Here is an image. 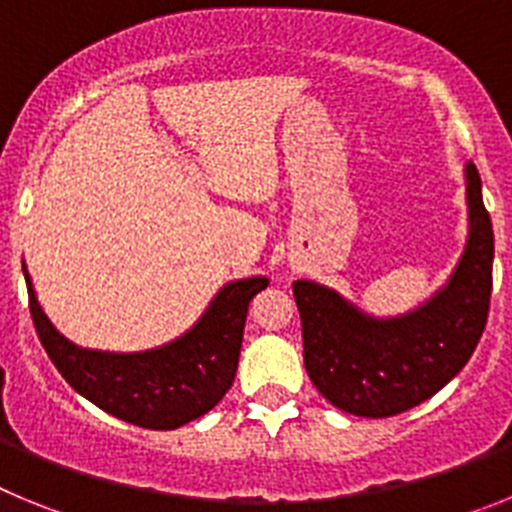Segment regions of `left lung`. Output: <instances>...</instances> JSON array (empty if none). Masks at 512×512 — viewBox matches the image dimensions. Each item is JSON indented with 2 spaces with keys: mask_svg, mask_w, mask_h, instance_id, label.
I'll use <instances>...</instances> for the list:
<instances>
[{
  "mask_svg": "<svg viewBox=\"0 0 512 512\" xmlns=\"http://www.w3.org/2000/svg\"><path fill=\"white\" fill-rule=\"evenodd\" d=\"M469 238L454 274L418 310L372 318L336 289L297 279L305 369L320 395L359 418H390L436 395L474 354L490 312L495 235L477 166L467 169Z\"/></svg>",
  "mask_w": 512,
  "mask_h": 512,
  "instance_id": "1",
  "label": "left lung"
}]
</instances>
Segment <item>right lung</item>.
<instances>
[{"label":"right lung","mask_w":512,"mask_h":512,"mask_svg":"<svg viewBox=\"0 0 512 512\" xmlns=\"http://www.w3.org/2000/svg\"><path fill=\"white\" fill-rule=\"evenodd\" d=\"M22 274L38 338L61 377L104 413L153 431H174L223 400L238 369L248 305L269 284L266 277L225 284L182 338L138 354H112L61 336L40 307L25 266Z\"/></svg>","instance_id":"obj_1"}]
</instances>
